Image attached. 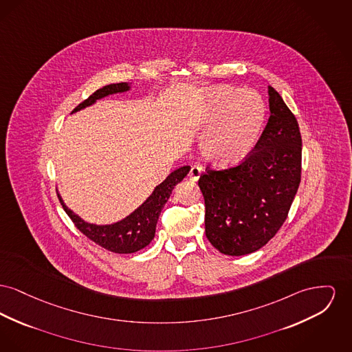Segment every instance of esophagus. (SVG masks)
Masks as SVG:
<instances>
[{
    "instance_id": "obj_1",
    "label": "esophagus",
    "mask_w": 352,
    "mask_h": 352,
    "mask_svg": "<svg viewBox=\"0 0 352 352\" xmlns=\"http://www.w3.org/2000/svg\"><path fill=\"white\" fill-rule=\"evenodd\" d=\"M201 174H202V168H201L199 166H191V168H190L187 177H188L190 181H198L199 177H201Z\"/></svg>"
}]
</instances>
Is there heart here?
<instances>
[{
	"label": "heart",
	"mask_w": 352,
	"mask_h": 352,
	"mask_svg": "<svg viewBox=\"0 0 352 352\" xmlns=\"http://www.w3.org/2000/svg\"><path fill=\"white\" fill-rule=\"evenodd\" d=\"M266 104L251 90L218 86L207 94L197 126L205 131L201 153L215 165L236 164L248 157L261 138Z\"/></svg>",
	"instance_id": "1"
}]
</instances>
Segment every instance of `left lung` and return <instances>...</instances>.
I'll list each match as a JSON object with an SVG mask.
<instances>
[{
  "instance_id": "obj_1",
  "label": "left lung",
  "mask_w": 352,
  "mask_h": 352,
  "mask_svg": "<svg viewBox=\"0 0 352 352\" xmlns=\"http://www.w3.org/2000/svg\"><path fill=\"white\" fill-rule=\"evenodd\" d=\"M269 104V122L248 157L226 168L206 167L198 181L207 239L225 255H246L274 238L300 184L299 124L271 86Z\"/></svg>"
}]
</instances>
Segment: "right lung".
<instances>
[{"instance_id":"1","label":"right lung","mask_w":352,"mask_h":352,"mask_svg":"<svg viewBox=\"0 0 352 352\" xmlns=\"http://www.w3.org/2000/svg\"><path fill=\"white\" fill-rule=\"evenodd\" d=\"M127 89H129V85L124 82L106 85L104 87L98 89L97 91H94L73 111L81 110L85 106L94 104L97 100L106 97L109 94L126 91ZM188 170H190L188 166H184L173 171L161 185L154 188L153 194L141 206L138 207L134 212H131L129 217H126L121 222H117L114 225H107V226L89 225L83 222L82 219L78 218L76 214H73L72 210L65 206L61 198H60V202L66 214L69 215V218L73 221L74 226L78 228L85 236L93 241L96 245L104 248V250H109L111 252L131 254L146 248L151 242L155 234L157 221L162 211V207L165 206L174 186L186 177Z\"/></svg>"}]
</instances>
